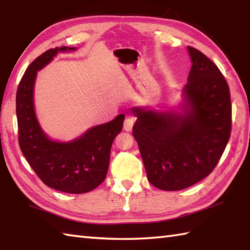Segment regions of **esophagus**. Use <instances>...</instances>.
I'll return each instance as SVG.
<instances>
[{"mask_svg": "<svg viewBox=\"0 0 250 250\" xmlns=\"http://www.w3.org/2000/svg\"><path fill=\"white\" fill-rule=\"evenodd\" d=\"M135 123V118L134 116H127L124 121V130L126 131H130L132 126H134Z\"/></svg>", "mask_w": 250, "mask_h": 250, "instance_id": "obj_1", "label": "esophagus"}]
</instances>
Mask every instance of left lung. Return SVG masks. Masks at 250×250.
Masks as SVG:
<instances>
[{"label": "left lung", "instance_id": "1", "mask_svg": "<svg viewBox=\"0 0 250 250\" xmlns=\"http://www.w3.org/2000/svg\"><path fill=\"white\" fill-rule=\"evenodd\" d=\"M192 67L181 100L168 110L132 106V135L150 183L179 191L212 171L231 134L230 89L220 70L205 55L188 47Z\"/></svg>", "mask_w": 250, "mask_h": 250}]
</instances>
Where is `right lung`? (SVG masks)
<instances>
[{"label":"right lung","instance_id":"add662e5","mask_svg":"<svg viewBox=\"0 0 250 250\" xmlns=\"http://www.w3.org/2000/svg\"><path fill=\"white\" fill-rule=\"evenodd\" d=\"M76 47L48 49L29 65L16 95L19 146L35 174L47 187L57 191L82 194L96 189L105 179L113 140L123 128L125 115L108 123L90 127L69 141L54 140L43 130L35 113L34 86L38 72L59 53Z\"/></svg>","mask_w":250,"mask_h":250}]
</instances>
